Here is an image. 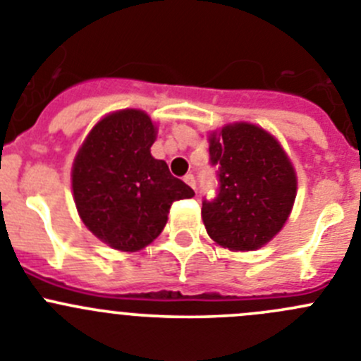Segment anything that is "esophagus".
I'll return each mask as SVG.
<instances>
[{
  "instance_id": "obj_1",
  "label": "esophagus",
  "mask_w": 361,
  "mask_h": 361,
  "mask_svg": "<svg viewBox=\"0 0 361 361\" xmlns=\"http://www.w3.org/2000/svg\"><path fill=\"white\" fill-rule=\"evenodd\" d=\"M183 181L188 185V187H192L194 190H196V178H194V174H187V176L183 178Z\"/></svg>"
}]
</instances>
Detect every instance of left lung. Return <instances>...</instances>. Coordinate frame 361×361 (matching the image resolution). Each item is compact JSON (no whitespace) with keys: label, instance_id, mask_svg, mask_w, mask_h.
<instances>
[{"label":"left lung","instance_id":"left-lung-1","mask_svg":"<svg viewBox=\"0 0 361 361\" xmlns=\"http://www.w3.org/2000/svg\"><path fill=\"white\" fill-rule=\"evenodd\" d=\"M210 164L219 192L201 215L214 242L230 251H255L287 222L298 194L290 158L269 131L235 123L210 135Z\"/></svg>","mask_w":361,"mask_h":361}]
</instances>
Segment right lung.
I'll list each match as a JSON object with an SVG mask.
<instances>
[{
	"label": "right lung",
	"instance_id": "add662e5",
	"mask_svg": "<svg viewBox=\"0 0 361 361\" xmlns=\"http://www.w3.org/2000/svg\"><path fill=\"white\" fill-rule=\"evenodd\" d=\"M157 126L142 110L109 114L74 158L73 194L83 224L119 251H139L164 230L171 204L194 190L151 157Z\"/></svg>",
	"mask_w": 361,
	"mask_h": 361
}]
</instances>
